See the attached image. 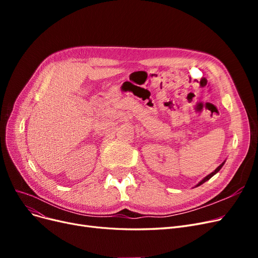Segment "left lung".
<instances>
[{
  "label": "left lung",
  "instance_id": "1",
  "mask_svg": "<svg viewBox=\"0 0 258 258\" xmlns=\"http://www.w3.org/2000/svg\"><path fill=\"white\" fill-rule=\"evenodd\" d=\"M225 161H226V160H225ZM225 161H223V162L221 163V165H220V166H218V167H217V168H216V169H215V170L213 171V172H211V173H210L209 175H207V176H206L205 178H202V179H201V181H200V182H199V183H198V184L196 185V187L200 186L201 184H204L205 182H207V181H208V179H210V178H211V177H212L213 175H215V174H216V173L218 172V171H220V170L222 169V167L224 166V163H225Z\"/></svg>",
  "mask_w": 258,
  "mask_h": 258
}]
</instances>
